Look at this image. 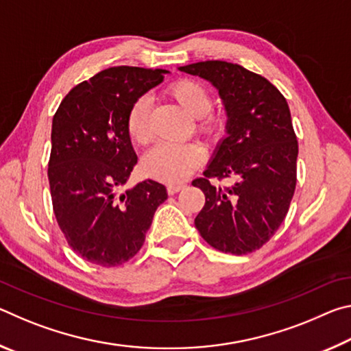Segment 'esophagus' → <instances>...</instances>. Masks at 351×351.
Listing matches in <instances>:
<instances>
[{
    "mask_svg": "<svg viewBox=\"0 0 351 351\" xmlns=\"http://www.w3.org/2000/svg\"><path fill=\"white\" fill-rule=\"evenodd\" d=\"M184 187V184H169L167 186V193L169 195H175L180 192V190Z\"/></svg>",
    "mask_w": 351,
    "mask_h": 351,
    "instance_id": "1",
    "label": "esophagus"
}]
</instances>
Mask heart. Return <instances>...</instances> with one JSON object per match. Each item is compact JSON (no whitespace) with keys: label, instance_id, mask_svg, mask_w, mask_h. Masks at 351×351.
<instances>
[{"label":"heart","instance_id":"obj_1","mask_svg":"<svg viewBox=\"0 0 351 351\" xmlns=\"http://www.w3.org/2000/svg\"><path fill=\"white\" fill-rule=\"evenodd\" d=\"M169 96L180 104L184 111L197 117V132L207 141H218L226 132L223 111L212 108V96L197 80L180 79L167 88ZM127 133L134 144L145 145L152 139L150 100L136 99L127 114ZM204 159L203 147L189 144H159L147 154L144 170L147 175L162 182L176 184L193 173Z\"/></svg>","mask_w":351,"mask_h":351}]
</instances>
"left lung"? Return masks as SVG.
Wrapping results in <instances>:
<instances>
[{
    "mask_svg": "<svg viewBox=\"0 0 351 351\" xmlns=\"http://www.w3.org/2000/svg\"><path fill=\"white\" fill-rule=\"evenodd\" d=\"M180 69L212 82L229 117L228 138L204 178L192 182L206 197L195 226L218 251L251 254L280 228L295 190L299 144L288 102L268 79L240 64L207 60ZM224 177L236 182L226 188L211 181Z\"/></svg>",
    "mask_w": 351,
    "mask_h": 351,
    "instance_id": "obj_1",
    "label": "left lung"
}]
</instances>
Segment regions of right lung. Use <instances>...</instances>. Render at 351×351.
Segmentation results:
<instances>
[{
	"mask_svg": "<svg viewBox=\"0 0 351 351\" xmlns=\"http://www.w3.org/2000/svg\"><path fill=\"white\" fill-rule=\"evenodd\" d=\"M164 69L114 66L74 86L52 119L47 164L52 209L68 245L90 263L112 268L139 252L167 190L145 180L121 193L138 156L127 114Z\"/></svg>",
	"mask_w": 351,
	"mask_h": 351,
	"instance_id": "obj_1",
	"label": "right lung"
}]
</instances>
